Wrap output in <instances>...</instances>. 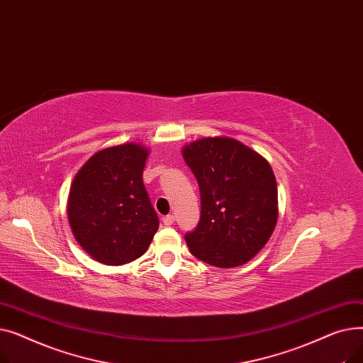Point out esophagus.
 I'll list each match as a JSON object with an SVG mask.
<instances>
[{
	"label": "esophagus",
	"instance_id": "esophagus-1",
	"mask_svg": "<svg viewBox=\"0 0 363 363\" xmlns=\"http://www.w3.org/2000/svg\"><path fill=\"white\" fill-rule=\"evenodd\" d=\"M174 222H175V216H174V215H166V216L163 218V223H164L166 226L174 225Z\"/></svg>",
	"mask_w": 363,
	"mask_h": 363
}]
</instances>
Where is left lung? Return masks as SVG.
<instances>
[{"label": "left lung", "mask_w": 363, "mask_h": 363, "mask_svg": "<svg viewBox=\"0 0 363 363\" xmlns=\"http://www.w3.org/2000/svg\"><path fill=\"white\" fill-rule=\"evenodd\" d=\"M194 174L201 211L199 225L185 234L197 259L234 268L268 242L278 218L274 172L260 155L233 138H204L184 147Z\"/></svg>", "instance_id": "1"}]
</instances>
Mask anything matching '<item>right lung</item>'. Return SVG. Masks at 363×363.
<instances>
[{
	"mask_svg": "<svg viewBox=\"0 0 363 363\" xmlns=\"http://www.w3.org/2000/svg\"><path fill=\"white\" fill-rule=\"evenodd\" d=\"M147 156L137 144L101 150L72 184L67 215L73 235L104 264L138 259L159 230V216L143 182Z\"/></svg>",
	"mask_w": 363,
	"mask_h": 363,
	"instance_id": "add662e5",
	"label": "right lung"
}]
</instances>
